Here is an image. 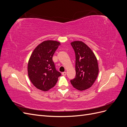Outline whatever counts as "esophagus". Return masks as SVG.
Listing matches in <instances>:
<instances>
[{
  "label": "esophagus",
  "instance_id": "34e87169",
  "mask_svg": "<svg viewBox=\"0 0 127 127\" xmlns=\"http://www.w3.org/2000/svg\"><path fill=\"white\" fill-rule=\"evenodd\" d=\"M66 74H67V72H63L62 73V75H63V76H66Z\"/></svg>",
  "mask_w": 127,
  "mask_h": 127
}]
</instances>
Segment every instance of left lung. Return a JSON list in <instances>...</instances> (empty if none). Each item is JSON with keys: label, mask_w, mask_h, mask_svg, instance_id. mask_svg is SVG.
I'll list each match as a JSON object with an SVG mask.
<instances>
[{"label": "left lung", "mask_w": 127, "mask_h": 127, "mask_svg": "<svg viewBox=\"0 0 127 127\" xmlns=\"http://www.w3.org/2000/svg\"><path fill=\"white\" fill-rule=\"evenodd\" d=\"M76 56V77L70 80L72 86L79 91H84L93 85L98 74L99 69L94 52L83 42H71Z\"/></svg>", "instance_id": "1"}]
</instances>
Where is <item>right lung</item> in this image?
<instances>
[{"instance_id":"right-lung-1","label":"right lung","mask_w":127,"mask_h":127,"mask_svg":"<svg viewBox=\"0 0 127 127\" xmlns=\"http://www.w3.org/2000/svg\"><path fill=\"white\" fill-rule=\"evenodd\" d=\"M60 45L59 42L47 40L34 49L28 62V72L31 82L37 89L48 91L54 87L60 72L56 70L52 57Z\"/></svg>"}]
</instances>
